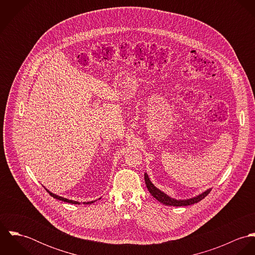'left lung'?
Segmentation results:
<instances>
[{"instance_id":"1","label":"left lung","mask_w":255,"mask_h":255,"mask_svg":"<svg viewBox=\"0 0 255 255\" xmlns=\"http://www.w3.org/2000/svg\"><path fill=\"white\" fill-rule=\"evenodd\" d=\"M144 180H145L146 186H147L149 192L152 194V196L154 198H156L159 202H161V203H163L167 206H187V205L197 203L200 200H202L205 196H207L209 194V192L211 191V188H209L206 191L202 192L201 194H199L195 197H192V198H189V199H184V200H177V199H174V198L170 197L169 195H167L166 193H164L160 189H158L152 182H150V180L148 178V175L146 173L144 174Z\"/></svg>"}]
</instances>
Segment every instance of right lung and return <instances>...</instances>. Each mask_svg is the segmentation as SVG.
<instances>
[{
    "label": "right lung",
    "instance_id": "add662e5",
    "mask_svg": "<svg viewBox=\"0 0 255 255\" xmlns=\"http://www.w3.org/2000/svg\"><path fill=\"white\" fill-rule=\"evenodd\" d=\"M48 192H49V194L51 195V196H53L54 198H56V199H59V200H62V201H64V202H68V203H72V204H80V202H78V201H74V200H70V199H67V198H64V197H62V196H59V195H57V194H54V193H52L51 191H49L48 189H46ZM100 199V198H99ZM94 201H89V202H83V204H91V203H93Z\"/></svg>",
    "mask_w": 255,
    "mask_h": 255
}]
</instances>
